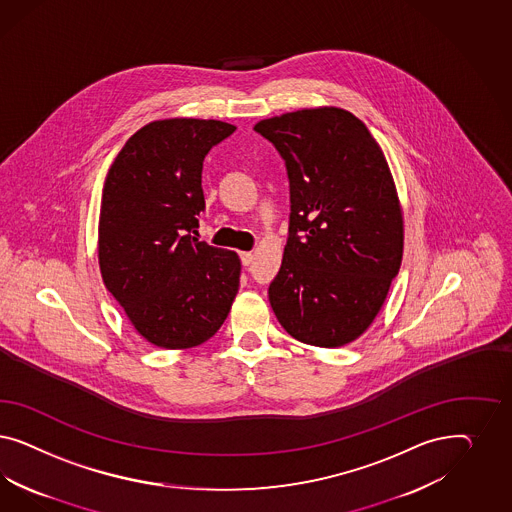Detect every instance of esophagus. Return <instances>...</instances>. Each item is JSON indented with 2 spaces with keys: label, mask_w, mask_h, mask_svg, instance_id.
<instances>
[{
  "label": "esophagus",
  "mask_w": 512,
  "mask_h": 512,
  "mask_svg": "<svg viewBox=\"0 0 512 512\" xmlns=\"http://www.w3.org/2000/svg\"><path fill=\"white\" fill-rule=\"evenodd\" d=\"M240 261H242L244 266H249V264L253 263V255L249 251H242L240 253Z\"/></svg>",
  "instance_id": "obj_1"
}]
</instances>
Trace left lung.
<instances>
[{"instance_id":"1","label":"left lung","mask_w":512,"mask_h":512,"mask_svg":"<svg viewBox=\"0 0 512 512\" xmlns=\"http://www.w3.org/2000/svg\"><path fill=\"white\" fill-rule=\"evenodd\" d=\"M253 129L285 161L291 195L270 306L298 341L357 340L402 264V210L387 159L368 127L343 109L296 110Z\"/></svg>"}]
</instances>
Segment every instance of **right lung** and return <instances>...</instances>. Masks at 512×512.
Listing matches in <instances>:
<instances>
[{
	"label": "right lung",
	"instance_id": "right-lung-1",
	"mask_svg": "<svg viewBox=\"0 0 512 512\" xmlns=\"http://www.w3.org/2000/svg\"><path fill=\"white\" fill-rule=\"evenodd\" d=\"M217 120L144 125L110 165L99 216L103 281L142 338L165 349L210 340L240 285V259L197 236L202 161L234 133Z\"/></svg>",
	"mask_w": 512,
	"mask_h": 512
}]
</instances>
